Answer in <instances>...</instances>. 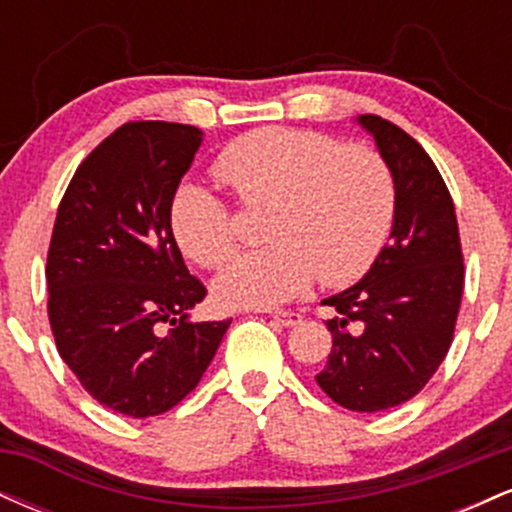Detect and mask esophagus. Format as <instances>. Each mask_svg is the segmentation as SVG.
<instances>
[{"label": "esophagus", "mask_w": 512, "mask_h": 512, "mask_svg": "<svg viewBox=\"0 0 512 512\" xmlns=\"http://www.w3.org/2000/svg\"><path fill=\"white\" fill-rule=\"evenodd\" d=\"M272 317L281 327H293L301 322V313H296V310H274Z\"/></svg>", "instance_id": "esophagus-1"}]
</instances>
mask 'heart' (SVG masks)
I'll list each match as a JSON object with an SVG mask.
<instances>
[{"instance_id":"heart-1","label":"heart","mask_w":512,"mask_h":512,"mask_svg":"<svg viewBox=\"0 0 512 512\" xmlns=\"http://www.w3.org/2000/svg\"><path fill=\"white\" fill-rule=\"evenodd\" d=\"M214 175L245 207H269L264 236L272 240L216 276L214 298L226 308H274L315 276L325 286L361 279L395 219L397 190L385 158L320 132L255 129L221 151ZM170 231L199 267H216L236 248L233 211L197 182L173 195Z\"/></svg>"}]
</instances>
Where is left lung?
Returning <instances> with one entry per match:
<instances>
[{"instance_id":"1","label":"left lung","mask_w":512,"mask_h":512,"mask_svg":"<svg viewBox=\"0 0 512 512\" xmlns=\"http://www.w3.org/2000/svg\"><path fill=\"white\" fill-rule=\"evenodd\" d=\"M356 122L373 137L397 190L390 240L358 284L325 298L332 351L315 375L339 407L383 411L433 378L455 332L464 267L455 204L436 163L378 115Z\"/></svg>"}]
</instances>
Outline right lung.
Returning <instances> with one entry per match:
<instances>
[{"label": "right lung", "instance_id": "obj_1", "mask_svg": "<svg viewBox=\"0 0 512 512\" xmlns=\"http://www.w3.org/2000/svg\"><path fill=\"white\" fill-rule=\"evenodd\" d=\"M202 139L178 122L115 129L76 168L52 228L57 351L88 395L132 419L190 395L231 325L190 317L207 289L170 231V202Z\"/></svg>", "mask_w": 512, "mask_h": 512}]
</instances>
